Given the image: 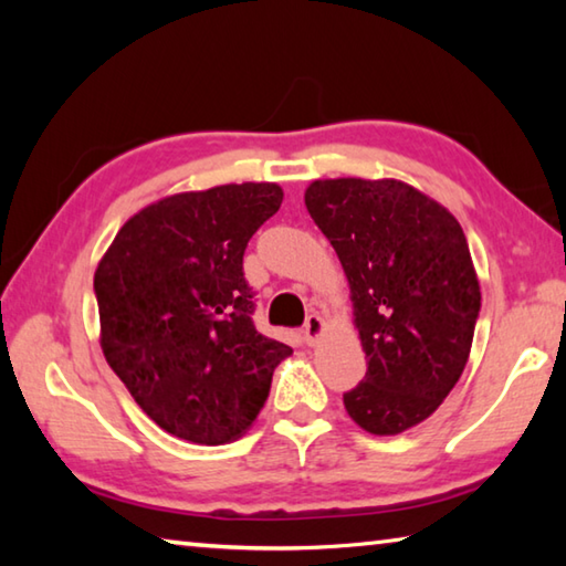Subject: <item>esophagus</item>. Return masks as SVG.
<instances>
[{"instance_id": "1", "label": "esophagus", "mask_w": 566, "mask_h": 566, "mask_svg": "<svg viewBox=\"0 0 566 566\" xmlns=\"http://www.w3.org/2000/svg\"><path fill=\"white\" fill-rule=\"evenodd\" d=\"M322 332H324L322 314H310V317H306V322H304V342L314 344L322 337Z\"/></svg>"}]
</instances>
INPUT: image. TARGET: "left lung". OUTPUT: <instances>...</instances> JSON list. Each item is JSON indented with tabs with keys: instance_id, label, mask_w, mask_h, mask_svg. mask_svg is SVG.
Returning a JSON list of instances; mask_svg holds the SVG:
<instances>
[{
	"instance_id": "1",
	"label": "left lung",
	"mask_w": 566,
	"mask_h": 566,
	"mask_svg": "<svg viewBox=\"0 0 566 566\" xmlns=\"http://www.w3.org/2000/svg\"><path fill=\"white\" fill-rule=\"evenodd\" d=\"M304 205L347 274L367 354L344 409L369 434L407 432L434 415L472 349L482 292L462 227L399 179H317Z\"/></svg>"
}]
</instances>
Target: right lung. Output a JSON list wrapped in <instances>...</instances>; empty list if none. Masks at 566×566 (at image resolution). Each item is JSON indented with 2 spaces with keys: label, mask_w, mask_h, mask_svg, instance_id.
Returning a JSON list of instances; mask_svg holds the SVG:
<instances>
[{
  "label": "right lung",
  "mask_w": 566,
  "mask_h": 566,
  "mask_svg": "<svg viewBox=\"0 0 566 566\" xmlns=\"http://www.w3.org/2000/svg\"><path fill=\"white\" fill-rule=\"evenodd\" d=\"M284 191L244 181L181 191L129 217L94 272L99 344L145 415L195 444L242 437L286 344L254 329L247 242Z\"/></svg>",
  "instance_id": "obj_1"
}]
</instances>
